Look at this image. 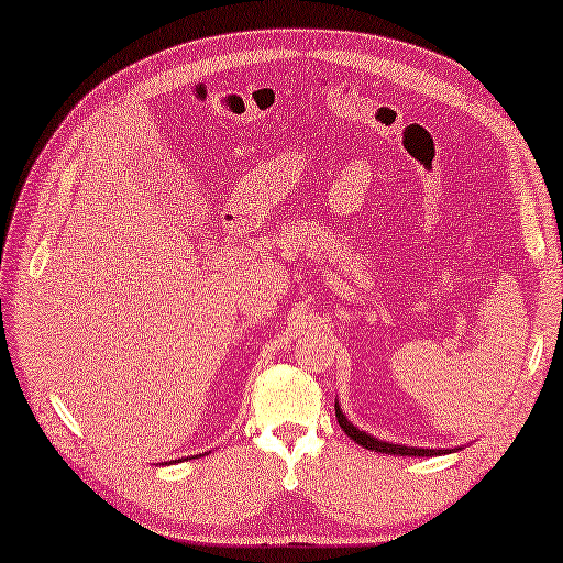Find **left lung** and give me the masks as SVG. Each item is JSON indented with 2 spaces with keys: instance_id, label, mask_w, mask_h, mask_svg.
<instances>
[{
  "instance_id": "8db88e82",
  "label": "left lung",
  "mask_w": 563,
  "mask_h": 563,
  "mask_svg": "<svg viewBox=\"0 0 563 563\" xmlns=\"http://www.w3.org/2000/svg\"><path fill=\"white\" fill-rule=\"evenodd\" d=\"M336 409V421L349 437H352L358 446H364L368 451H379V454H394V456H441V454H451L454 449H417V446H404V444H391V441H382L366 431L356 429L352 421L346 419V413L339 407V401H334Z\"/></svg>"
}]
</instances>
